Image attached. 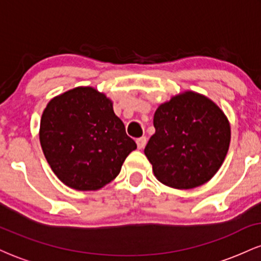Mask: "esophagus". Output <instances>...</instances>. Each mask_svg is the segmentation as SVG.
<instances>
[{
	"mask_svg": "<svg viewBox=\"0 0 261 261\" xmlns=\"http://www.w3.org/2000/svg\"><path fill=\"white\" fill-rule=\"evenodd\" d=\"M136 143H137V147H139L140 149H142L146 146V143H147V139H146L145 136L139 137V139L136 140Z\"/></svg>",
	"mask_w": 261,
	"mask_h": 261,
	"instance_id": "esophagus-1",
	"label": "esophagus"
}]
</instances>
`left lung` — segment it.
Returning <instances> with one entry per match:
<instances>
[{
  "instance_id": "1",
  "label": "left lung",
  "mask_w": 261,
  "mask_h": 261,
  "mask_svg": "<svg viewBox=\"0 0 261 261\" xmlns=\"http://www.w3.org/2000/svg\"><path fill=\"white\" fill-rule=\"evenodd\" d=\"M155 133L145 148L155 178L175 189L205 184L222 166L229 122L214 101L194 92L173 97L155 110Z\"/></svg>"
}]
</instances>
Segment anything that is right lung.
I'll return each mask as SVG.
<instances>
[{
    "label": "right lung",
    "instance_id": "obj_1",
    "mask_svg": "<svg viewBox=\"0 0 261 261\" xmlns=\"http://www.w3.org/2000/svg\"><path fill=\"white\" fill-rule=\"evenodd\" d=\"M40 145L60 180L77 190H97L112 181L137 147L112 101L91 87L49 101L41 116Z\"/></svg>",
    "mask_w": 261,
    "mask_h": 261
}]
</instances>
